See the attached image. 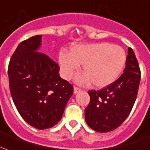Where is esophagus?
<instances>
[{
    "instance_id": "obj_1",
    "label": "esophagus",
    "mask_w": 150,
    "mask_h": 150,
    "mask_svg": "<svg viewBox=\"0 0 150 150\" xmlns=\"http://www.w3.org/2000/svg\"><path fill=\"white\" fill-rule=\"evenodd\" d=\"M80 91H81V90H80L79 88H78V87H76V86H75V87H74V93H79V92H80Z\"/></svg>"
}]
</instances>
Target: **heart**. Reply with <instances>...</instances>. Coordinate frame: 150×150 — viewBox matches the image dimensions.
Masks as SVG:
<instances>
[{"label": "heart", "instance_id": "b5f03b06", "mask_svg": "<svg viewBox=\"0 0 150 150\" xmlns=\"http://www.w3.org/2000/svg\"><path fill=\"white\" fill-rule=\"evenodd\" d=\"M58 61L65 79H71L79 65H83L85 73L76 76V83L86 85L91 82L93 86L103 88L115 83L120 76L127 62V54L120 45L102 42L77 45L69 54L61 52Z\"/></svg>", "mask_w": 150, "mask_h": 150}]
</instances>
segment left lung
<instances>
[{
	"mask_svg": "<svg viewBox=\"0 0 150 150\" xmlns=\"http://www.w3.org/2000/svg\"><path fill=\"white\" fill-rule=\"evenodd\" d=\"M141 71L135 54L128 49L125 69L112 84L100 90H90L89 105L85 109L87 125L98 132L113 131L129 116L135 102Z\"/></svg>",
	"mask_w": 150,
	"mask_h": 150,
	"instance_id": "left-lung-1",
	"label": "left lung"
}]
</instances>
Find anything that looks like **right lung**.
<instances>
[{"label": "right lung", "instance_id": "add662e5", "mask_svg": "<svg viewBox=\"0 0 150 150\" xmlns=\"http://www.w3.org/2000/svg\"><path fill=\"white\" fill-rule=\"evenodd\" d=\"M42 35L22 42L11 56L8 74L11 98L28 124L39 130L52 127L61 120L73 86L60 77V67L38 52Z\"/></svg>", "mask_w": 150, "mask_h": 150}]
</instances>
